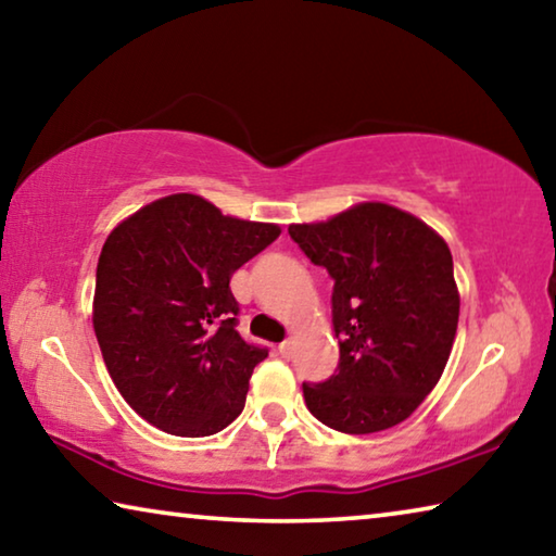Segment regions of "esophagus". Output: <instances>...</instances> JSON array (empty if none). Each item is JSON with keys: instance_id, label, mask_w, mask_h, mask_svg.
Wrapping results in <instances>:
<instances>
[{"instance_id": "34e87169", "label": "esophagus", "mask_w": 556, "mask_h": 556, "mask_svg": "<svg viewBox=\"0 0 556 556\" xmlns=\"http://www.w3.org/2000/svg\"><path fill=\"white\" fill-rule=\"evenodd\" d=\"M279 355L281 357H289L291 355V341H289V338H287V341L279 343Z\"/></svg>"}]
</instances>
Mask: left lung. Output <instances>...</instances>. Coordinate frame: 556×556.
Wrapping results in <instances>:
<instances>
[{"mask_svg": "<svg viewBox=\"0 0 556 556\" xmlns=\"http://www.w3.org/2000/svg\"><path fill=\"white\" fill-rule=\"evenodd\" d=\"M289 235L333 279L341 348L336 375L304 382L308 412L343 434L400 425L434 390L456 338L460 301L448 244L388 203L289 225Z\"/></svg>", "mask_w": 556, "mask_h": 556, "instance_id": "left-lung-1", "label": "left lung"}]
</instances>
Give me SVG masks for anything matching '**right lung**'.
<instances>
[{
	"instance_id": "add662e5",
	"label": "right lung",
	"mask_w": 556,
	"mask_h": 556,
	"mask_svg": "<svg viewBox=\"0 0 556 556\" xmlns=\"http://www.w3.org/2000/svg\"><path fill=\"white\" fill-rule=\"evenodd\" d=\"M279 232L223 215L193 193L149 203L110 232L92 326L112 382L149 425L211 437L242 412L267 348L235 328L230 277Z\"/></svg>"
}]
</instances>
